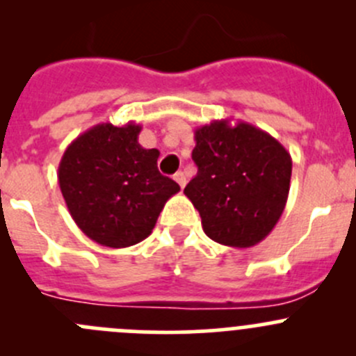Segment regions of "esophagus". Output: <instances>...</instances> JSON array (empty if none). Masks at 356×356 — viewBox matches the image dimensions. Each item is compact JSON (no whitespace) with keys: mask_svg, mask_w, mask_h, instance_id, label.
<instances>
[{"mask_svg":"<svg viewBox=\"0 0 356 356\" xmlns=\"http://www.w3.org/2000/svg\"><path fill=\"white\" fill-rule=\"evenodd\" d=\"M174 179H175V182H177V184L181 186V189H184V186H186V175H184V172H177V174L174 175Z\"/></svg>","mask_w":356,"mask_h":356,"instance_id":"obj_1","label":"esophagus"}]
</instances>
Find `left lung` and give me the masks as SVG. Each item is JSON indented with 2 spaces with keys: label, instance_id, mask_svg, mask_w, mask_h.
<instances>
[{
  "label": "left lung",
  "instance_id": "1",
  "mask_svg": "<svg viewBox=\"0 0 356 356\" xmlns=\"http://www.w3.org/2000/svg\"><path fill=\"white\" fill-rule=\"evenodd\" d=\"M198 174L184 195L215 243L251 248L264 241L284 211L293 161L268 132L239 120H213L195 131Z\"/></svg>",
  "mask_w": 356,
  "mask_h": 356
}]
</instances>
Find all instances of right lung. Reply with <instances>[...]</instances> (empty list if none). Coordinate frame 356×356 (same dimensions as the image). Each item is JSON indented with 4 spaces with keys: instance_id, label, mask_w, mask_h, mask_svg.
I'll use <instances>...</instances> for the list:
<instances>
[{
    "instance_id": "add662e5",
    "label": "right lung",
    "mask_w": 356,
    "mask_h": 356,
    "mask_svg": "<svg viewBox=\"0 0 356 356\" xmlns=\"http://www.w3.org/2000/svg\"><path fill=\"white\" fill-rule=\"evenodd\" d=\"M141 125L98 124L68 145L58 184L77 227L95 243L127 248L152 234L179 184L158 172V149L138 143Z\"/></svg>"
}]
</instances>
